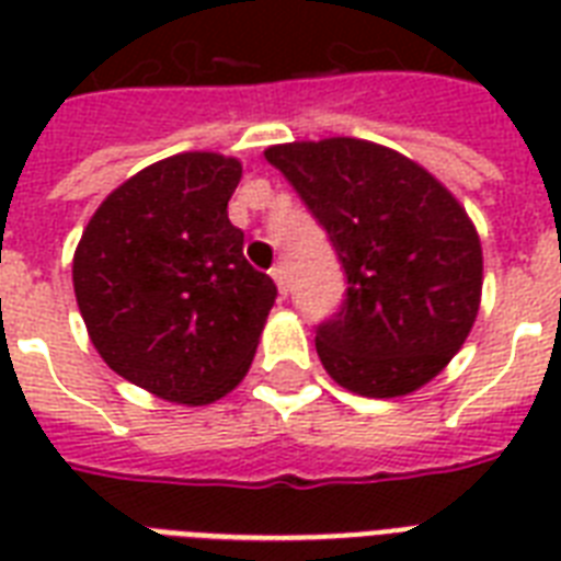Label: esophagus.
I'll list each match as a JSON object with an SVG mask.
<instances>
[{
  "label": "esophagus",
  "instance_id": "34e87169",
  "mask_svg": "<svg viewBox=\"0 0 561 561\" xmlns=\"http://www.w3.org/2000/svg\"><path fill=\"white\" fill-rule=\"evenodd\" d=\"M271 276H273V282H276V288H279L282 297H285V294H288V273H285V267H282V264H276V267L271 271Z\"/></svg>",
  "mask_w": 561,
  "mask_h": 561
}]
</instances>
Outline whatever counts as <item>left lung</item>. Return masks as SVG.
Here are the masks:
<instances>
[{"mask_svg":"<svg viewBox=\"0 0 561 561\" xmlns=\"http://www.w3.org/2000/svg\"><path fill=\"white\" fill-rule=\"evenodd\" d=\"M264 157L323 224L350 282L341 311L317 329L325 373L369 399L425 387L480 308L483 250L460 201L419 162L367 139L271 145Z\"/></svg>","mask_w":561,"mask_h":561,"instance_id":"1","label":"left lung"}]
</instances>
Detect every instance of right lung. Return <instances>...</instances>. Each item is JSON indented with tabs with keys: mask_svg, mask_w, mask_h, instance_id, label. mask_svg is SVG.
Returning a JSON list of instances; mask_svg holds the SVG:
<instances>
[{
	"mask_svg": "<svg viewBox=\"0 0 561 561\" xmlns=\"http://www.w3.org/2000/svg\"><path fill=\"white\" fill-rule=\"evenodd\" d=\"M238 180L236 157H165L113 188L75 247V299L92 346L157 399L197 408L236 390L276 302L229 224Z\"/></svg>",
	"mask_w": 561,
	"mask_h": 561,
	"instance_id": "add662e5",
	"label": "right lung"
}]
</instances>
